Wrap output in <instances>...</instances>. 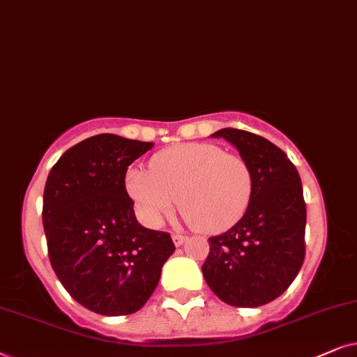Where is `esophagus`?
I'll return each instance as SVG.
<instances>
[{
  "instance_id": "obj_1",
  "label": "esophagus",
  "mask_w": 357,
  "mask_h": 357,
  "mask_svg": "<svg viewBox=\"0 0 357 357\" xmlns=\"http://www.w3.org/2000/svg\"><path fill=\"white\" fill-rule=\"evenodd\" d=\"M184 241H186V236L184 235H179V234H173V243L176 246H181Z\"/></svg>"
}]
</instances>
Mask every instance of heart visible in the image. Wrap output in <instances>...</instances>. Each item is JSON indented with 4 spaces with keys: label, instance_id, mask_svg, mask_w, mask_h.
<instances>
[{
    "label": "heart",
    "instance_id": "obj_1",
    "mask_svg": "<svg viewBox=\"0 0 357 357\" xmlns=\"http://www.w3.org/2000/svg\"><path fill=\"white\" fill-rule=\"evenodd\" d=\"M127 191L151 225L173 212L176 199L189 225L220 234L236 225L253 196L248 161L213 144H183L156 153L149 171L132 168Z\"/></svg>",
    "mask_w": 357,
    "mask_h": 357
}]
</instances>
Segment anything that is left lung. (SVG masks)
Instances as JSON below:
<instances>
[{"label":"left lung","mask_w":357,"mask_h":357,"mask_svg":"<svg viewBox=\"0 0 357 357\" xmlns=\"http://www.w3.org/2000/svg\"><path fill=\"white\" fill-rule=\"evenodd\" d=\"M253 171V196L241 220L208 238L204 279L228 305L253 308L291 286L305 258V220L301 176L287 155L251 132L222 129Z\"/></svg>","instance_id":"obj_1"}]
</instances>
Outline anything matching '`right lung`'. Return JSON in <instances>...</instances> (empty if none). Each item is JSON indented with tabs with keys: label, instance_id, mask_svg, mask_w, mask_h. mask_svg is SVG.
I'll list each match as a JSON object with an SVG mask.
<instances>
[{
	"label": "right lung",
	"instance_id": "right-lung-1",
	"mask_svg": "<svg viewBox=\"0 0 357 357\" xmlns=\"http://www.w3.org/2000/svg\"><path fill=\"white\" fill-rule=\"evenodd\" d=\"M153 144L99 134L66 150L44 191L50 264L66 292L99 315L140 310L174 243L137 222L126 174Z\"/></svg>",
	"mask_w": 357,
	"mask_h": 357
}]
</instances>
